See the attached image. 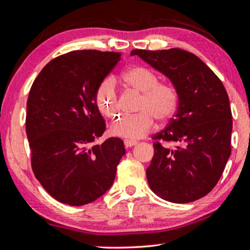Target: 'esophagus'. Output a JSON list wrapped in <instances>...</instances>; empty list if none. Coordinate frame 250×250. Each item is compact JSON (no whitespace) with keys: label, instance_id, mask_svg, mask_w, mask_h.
<instances>
[{"label":"esophagus","instance_id":"34e87169","mask_svg":"<svg viewBox=\"0 0 250 250\" xmlns=\"http://www.w3.org/2000/svg\"><path fill=\"white\" fill-rule=\"evenodd\" d=\"M138 142L137 141H131V140H125V146L126 147H131L133 146H137Z\"/></svg>","mask_w":250,"mask_h":250}]
</instances>
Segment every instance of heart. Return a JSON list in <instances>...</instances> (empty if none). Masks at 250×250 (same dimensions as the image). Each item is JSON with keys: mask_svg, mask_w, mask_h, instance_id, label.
I'll use <instances>...</instances> for the list:
<instances>
[{"mask_svg": "<svg viewBox=\"0 0 250 250\" xmlns=\"http://www.w3.org/2000/svg\"><path fill=\"white\" fill-rule=\"evenodd\" d=\"M125 83L139 92L135 115L121 117L110 126V132L126 140H138L150 132L154 125V118L167 121L174 115L177 107V94L170 84L159 83V77L151 69L134 66L122 75ZM96 104L101 115L108 119H116L120 112L119 100L112 79H104L96 92Z\"/></svg>", "mask_w": 250, "mask_h": 250, "instance_id": "heart-1", "label": "heart"}]
</instances>
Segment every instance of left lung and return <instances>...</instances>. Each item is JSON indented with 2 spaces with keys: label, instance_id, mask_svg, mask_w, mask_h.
<instances>
[{
  "label": "left lung",
  "instance_id": "obj_1",
  "mask_svg": "<svg viewBox=\"0 0 250 250\" xmlns=\"http://www.w3.org/2000/svg\"><path fill=\"white\" fill-rule=\"evenodd\" d=\"M131 55L168 77L179 95L174 118L152 137L154 154L146 168L150 188L172 203L196 201L215 188L231 152L225 87L204 62L186 50L133 49Z\"/></svg>",
  "mask_w": 250,
  "mask_h": 250
}]
</instances>
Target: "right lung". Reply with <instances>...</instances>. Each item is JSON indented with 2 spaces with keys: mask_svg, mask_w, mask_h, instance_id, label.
I'll return each instance as SVG.
<instances>
[{
  "mask_svg": "<svg viewBox=\"0 0 250 250\" xmlns=\"http://www.w3.org/2000/svg\"><path fill=\"white\" fill-rule=\"evenodd\" d=\"M120 57L96 49L61 55L42 69L29 90L26 134L32 170L62 204L82 206L104 195L125 153L119 138L96 145L105 131L96 92Z\"/></svg>",
  "mask_w": 250,
  "mask_h": 250,
  "instance_id": "add662e5",
  "label": "right lung"
}]
</instances>
